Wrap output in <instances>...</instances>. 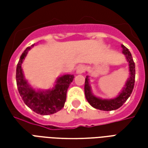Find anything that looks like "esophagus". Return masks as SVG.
<instances>
[{
	"instance_id": "1",
	"label": "esophagus",
	"mask_w": 148,
	"mask_h": 148,
	"mask_svg": "<svg viewBox=\"0 0 148 148\" xmlns=\"http://www.w3.org/2000/svg\"><path fill=\"white\" fill-rule=\"evenodd\" d=\"M84 71H85V66H79L77 69V71H76V73L77 74H82Z\"/></svg>"
}]
</instances>
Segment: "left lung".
Returning <instances> with one entry per match:
<instances>
[{"label": "left lung", "instance_id": "obj_1", "mask_svg": "<svg viewBox=\"0 0 148 148\" xmlns=\"http://www.w3.org/2000/svg\"><path fill=\"white\" fill-rule=\"evenodd\" d=\"M122 47V53L125 56L126 60L128 62V71H129V77L126 81L124 86L117 96L114 98L111 99H102L101 97L95 96L92 92V89L90 85V79L89 76H86L85 81V96L86 98L90 103V106L93 108L103 111H112L119 109L123 106L127 98L130 97L131 93L132 92L135 84V76H136V71H135V63H134L132 56L131 55L128 49L121 45Z\"/></svg>", "mask_w": 148, "mask_h": 148}]
</instances>
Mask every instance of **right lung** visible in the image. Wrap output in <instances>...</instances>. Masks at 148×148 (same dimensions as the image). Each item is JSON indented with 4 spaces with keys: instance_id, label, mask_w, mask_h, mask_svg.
<instances>
[{
    "instance_id": "right-lung-1",
    "label": "right lung",
    "mask_w": 148,
    "mask_h": 148,
    "mask_svg": "<svg viewBox=\"0 0 148 148\" xmlns=\"http://www.w3.org/2000/svg\"><path fill=\"white\" fill-rule=\"evenodd\" d=\"M35 43L25 49L16 66V85L18 91L25 105L40 115L54 114L64 107L66 92L74 80V74H64L57 77L54 86L46 90H36L28 83L22 70V63Z\"/></svg>"
}]
</instances>
